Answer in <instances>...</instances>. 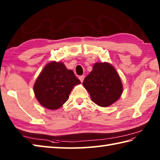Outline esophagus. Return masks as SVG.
<instances>
[{
	"instance_id": "obj_1",
	"label": "esophagus",
	"mask_w": 160,
	"mask_h": 160,
	"mask_svg": "<svg viewBox=\"0 0 160 160\" xmlns=\"http://www.w3.org/2000/svg\"><path fill=\"white\" fill-rule=\"evenodd\" d=\"M79 79H80V80L81 81V82H82L84 79H85V75H80V76L79 77Z\"/></svg>"
}]
</instances>
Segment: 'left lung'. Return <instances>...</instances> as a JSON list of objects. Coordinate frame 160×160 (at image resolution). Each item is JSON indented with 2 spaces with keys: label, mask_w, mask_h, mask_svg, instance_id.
I'll list each match as a JSON object with an SVG mask.
<instances>
[{
  "label": "left lung",
  "mask_w": 160,
  "mask_h": 160,
  "mask_svg": "<svg viewBox=\"0 0 160 160\" xmlns=\"http://www.w3.org/2000/svg\"><path fill=\"white\" fill-rule=\"evenodd\" d=\"M92 100L97 105L107 107L115 103L122 93L121 80L115 68L108 63H96L83 81Z\"/></svg>",
  "instance_id": "8db88e82"
}]
</instances>
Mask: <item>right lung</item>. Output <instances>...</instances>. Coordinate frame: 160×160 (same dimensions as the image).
<instances>
[{
    "mask_svg": "<svg viewBox=\"0 0 160 160\" xmlns=\"http://www.w3.org/2000/svg\"><path fill=\"white\" fill-rule=\"evenodd\" d=\"M80 83L71 70L63 63L52 62L43 68L33 87L35 96L46 108H60L68 100L75 85Z\"/></svg>",
    "mask_w": 160,
    "mask_h": 160,
    "instance_id": "add662e5",
    "label": "right lung"
}]
</instances>
